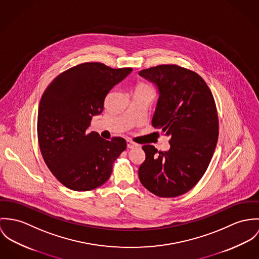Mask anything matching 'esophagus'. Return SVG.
<instances>
[{
    "mask_svg": "<svg viewBox=\"0 0 259 259\" xmlns=\"http://www.w3.org/2000/svg\"><path fill=\"white\" fill-rule=\"evenodd\" d=\"M139 146H140L139 144L135 143V142H133V141H131V140H127V147H128L129 149L135 148V147H139Z\"/></svg>",
    "mask_w": 259,
    "mask_h": 259,
    "instance_id": "obj_1",
    "label": "esophagus"
}]
</instances>
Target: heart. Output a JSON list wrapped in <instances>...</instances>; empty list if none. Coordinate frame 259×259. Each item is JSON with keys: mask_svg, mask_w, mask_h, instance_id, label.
Masks as SVG:
<instances>
[{"mask_svg": "<svg viewBox=\"0 0 259 259\" xmlns=\"http://www.w3.org/2000/svg\"><path fill=\"white\" fill-rule=\"evenodd\" d=\"M144 87H145V85H144Z\"/></svg>", "mask_w": 259, "mask_h": 259, "instance_id": "b5f03b06", "label": "heart"}]
</instances>
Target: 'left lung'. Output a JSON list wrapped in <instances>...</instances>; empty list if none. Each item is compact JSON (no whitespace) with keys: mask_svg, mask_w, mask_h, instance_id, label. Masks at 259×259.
I'll return each instance as SVG.
<instances>
[{"mask_svg":"<svg viewBox=\"0 0 259 259\" xmlns=\"http://www.w3.org/2000/svg\"><path fill=\"white\" fill-rule=\"evenodd\" d=\"M139 74L157 84L160 96L152 125L170 136V150L144 145L139 167L144 187L161 198L193 189L206 171L219 138V117L210 89L197 72L177 64H161Z\"/></svg>","mask_w":259,"mask_h":259,"instance_id":"8db88e82","label":"left lung"}]
</instances>
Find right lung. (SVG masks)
Here are the masks:
<instances>
[{
    "label": "right lung",
    "instance_id": "add662e5",
    "mask_svg": "<svg viewBox=\"0 0 259 259\" xmlns=\"http://www.w3.org/2000/svg\"><path fill=\"white\" fill-rule=\"evenodd\" d=\"M131 71V67L114 69L101 62H84L59 73L45 90L37 140L48 168L64 187L87 192L110 178L126 141L121 137L107 141L87 130L92 116L103 111L108 92Z\"/></svg>",
    "mask_w": 259,
    "mask_h": 259
}]
</instances>
